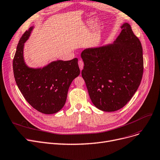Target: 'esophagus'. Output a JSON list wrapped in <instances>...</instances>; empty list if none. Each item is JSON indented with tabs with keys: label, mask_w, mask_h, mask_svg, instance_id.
Here are the masks:
<instances>
[{
	"label": "esophagus",
	"mask_w": 160,
	"mask_h": 160,
	"mask_svg": "<svg viewBox=\"0 0 160 160\" xmlns=\"http://www.w3.org/2000/svg\"><path fill=\"white\" fill-rule=\"evenodd\" d=\"M78 65L80 67V69L82 71L83 69V67H84V62H83L82 60L78 61Z\"/></svg>",
	"instance_id": "34e87169"
}]
</instances>
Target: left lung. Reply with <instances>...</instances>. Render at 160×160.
<instances>
[{"instance_id":"left-lung-1","label":"left lung","mask_w":160,"mask_h":160,"mask_svg":"<svg viewBox=\"0 0 160 160\" xmlns=\"http://www.w3.org/2000/svg\"><path fill=\"white\" fill-rule=\"evenodd\" d=\"M112 44L87 48L81 53L82 71L93 105L114 112L130 101L139 86L143 73L141 43L128 23L122 25Z\"/></svg>"}]
</instances>
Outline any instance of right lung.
<instances>
[{
	"mask_svg": "<svg viewBox=\"0 0 160 160\" xmlns=\"http://www.w3.org/2000/svg\"><path fill=\"white\" fill-rule=\"evenodd\" d=\"M33 29L31 27L19 41L13 60V74L20 92L34 108L43 114H55L64 107L69 86L80 74L78 59L29 67L24 59V46Z\"/></svg>",
	"mask_w": 160,
	"mask_h": 160,
	"instance_id": "1",
	"label": "right lung"
}]
</instances>
